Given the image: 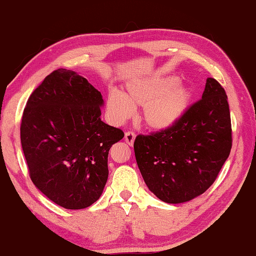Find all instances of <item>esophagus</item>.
<instances>
[{
  "label": "esophagus",
  "mask_w": 256,
  "mask_h": 256,
  "mask_svg": "<svg viewBox=\"0 0 256 256\" xmlns=\"http://www.w3.org/2000/svg\"><path fill=\"white\" fill-rule=\"evenodd\" d=\"M124 138H125V142H126L128 144H130V146H133V144H134V140H136V133L132 132V131H128V132H125V136H124Z\"/></svg>",
  "instance_id": "34e87169"
}]
</instances>
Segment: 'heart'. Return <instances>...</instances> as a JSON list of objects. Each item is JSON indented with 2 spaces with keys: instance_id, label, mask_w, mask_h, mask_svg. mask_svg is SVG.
Returning <instances> with one entry per match:
<instances>
[{
  "instance_id": "obj_1",
  "label": "heart",
  "mask_w": 256,
  "mask_h": 256,
  "mask_svg": "<svg viewBox=\"0 0 256 256\" xmlns=\"http://www.w3.org/2000/svg\"><path fill=\"white\" fill-rule=\"evenodd\" d=\"M190 99V89L176 84L175 78L157 76L130 84L125 96L110 92L107 97V110L116 122H124L132 116L133 108H144L142 122L146 126L162 131L182 118Z\"/></svg>"
}]
</instances>
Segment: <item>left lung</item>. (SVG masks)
Wrapping results in <instances>:
<instances>
[{
	"instance_id": "1",
	"label": "left lung",
	"mask_w": 256,
	"mask_h": 256,
	"mask_svg": "<svg viewBox=\"0 0 256 256\" xmlns=\"http://www.w3.org/2000/svg\"><path fill=\"white\" fill-rule=\"evenodd\" d=\"M232 144L226 92L216 79L208 78L200 100L172 128L138 134L134 152L151 192L164 202L183 203L214 184Z\"/></svg>"
}]
</instances>
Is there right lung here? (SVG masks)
Here are the masks:
<instances>
[{
  "instance_id": "1",
  "label": "right lung",
  "mask_w": 256,
  "mask_h": 256,
  "mask_svg": "<svg viewBox=\"0 0 256 256\" xmlns=\"http://www.w3.org/2000/svg\"><path fill=\"white\" fill-rule=\"evenodd\" d=\"M102 102L86 78L58 68L26 104L20 138L29 176L66 209H84L98 200L108 178V152L124 136L100 120Z\"/></svg>"
}]
</instances>
